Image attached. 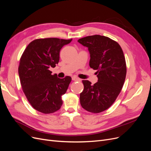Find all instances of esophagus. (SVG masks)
I'll use <instances>...</instances> for the list:
<instances>
[{
	"instance_id": "1",
	"label": "esophagus",
	"mask_w": 151,
	"mask_h": 151,
	"mask_svg": "<svg viewBox=\"0 0 151 151\" xmlns=\"http://www.w3.org/2000/svg\"><path fill=\"white\" fill-rule=\"evenodd\" d=\"M72 80H73V81H81L80 78H78L75 77V76L72 77Z\"/></svg>"
}]
</instances>
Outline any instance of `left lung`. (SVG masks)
I'll list each match as a JSON object with an SVG mask.
<instances>
[{"instance_id":"8db88e82","label":"left lung","mask_w":151,"mask_h":151,"mask_svg":"<svg viewBox=\"0 0 151 151\" xmlns=\"http://www.w3.org/2000/svg\"><path fill=\"white\" fill-rule=\"evenodd\" d=\"M78 42L88 47L89 66L97 70L98 78L94 84L82 81L81 106L89 112L100 113L112 106L121 92L127 75L125 58L119 43L108 37L89 36Z\"/></svg>"}]
</instances>
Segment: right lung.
I'll return each mask as SVG.
<instances>
[{
	"instance_id": "add662e5",
	"label": "right lung",
	"mask_w": 151,
	"mask_h": 151,
	"mask_svg": "<svg viewBox=\"0 0 151 151\" xmlns=\"http://www.w3.org/2000/svg\"><path fill=\"white\" fill-rule=\"evenodd\" d=\"M70 39L56 37L37 39L24 50L18 66V74L23 93L31 106L45 114L54 113L62 105V96L71 81L70 76L60 79L52 75L60 59V51Z\"/></svg>"
}]
</instances>
